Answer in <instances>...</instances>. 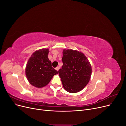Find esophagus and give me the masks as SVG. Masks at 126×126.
<instances>
[{"label":"esophagus","mask_w":126,"mask_h":126,"mask_svg":"<svg viewBox=\"0 0 126 126\" xmlns=\"http://www.w3.org/2000/svg\"><path fill=\"white\" fill-rule=\"evenodd\" d=\"M59 69H60V67H59V66H57V67L56 68V69L57 71H58Z\"/></svg>","instance_id":"esophagus-1"}]
</instances>
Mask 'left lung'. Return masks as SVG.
<instances>
[{
  "mask_svg": "<svg viewBox=\"0 0 126 126\" xmlns=\"http://www.w3.org/2000/svg\"><path fill=\"white\" fill-rule=\"evenodd\" d=\"M63 66L59 71L65 90L70 93L82 90L88 83L91 76V66L82 52L73 49H64Z\"/></svg>",
  "mask_w": 126,
  "mask_h": 126,
  "instance_id": "left-lung-1",
  "label": "left lung"
}]
</instances>
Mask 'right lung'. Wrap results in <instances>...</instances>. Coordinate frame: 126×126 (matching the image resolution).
I'll use <instances>...</instances> for the list:
<instances>
[{
	"mask_svg": "<svg viewBox=\"0 0 126 126\" xmlns=\"http://www.w3.org/2000/svg\"><path fill=\"white\" fill-rule=\"evenodd\" d=\"M48 49H40L32 55L26 64L25 75L29 83L37 88L47 85L58 71L48 58Z\"/></svg>",
	"mask_w": 126,
	"mask_h": 126,
	"instance_id": "add662e5",
	"label": "right lung"
}]
</instances>
